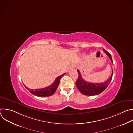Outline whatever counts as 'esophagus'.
<instances>
[{"label": "esophagus", "mask_w": 133, "mask_h": 133, "mask_svg": "<svg viewBox=\"0 0 133 133\" xmlns=\"http://www.w3.org/2000/svg\"><path fill=\"white\" fill-rule=\"evenodd\" d=\"M72 68H73V66H70V67H68V69H67V70H68V71H69V70H70V69H72Z\"/></svg>", "instance_id": "1"}]
</instances>
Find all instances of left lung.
Masks as SVG:
<instances>
[{
    "instance_id": "obj_1",
    "label": "left lung",
    "mask_w": 133,
    "mask_h": 133,
    "mask_svg": "<svg viewBox=\"0 0 133 133\" xmlns=\"http://www.w3.org/2000/svg\"><path fill=\"white\" fill-rule=\"evenodd\" d=\"M104 52L108 56V57L113 64L111 55L105 49H104ZM77 71L78 73V77L77 81L76 82V85L82 94L87 96L96 95L105 90L111 81L113 74V70H112L111 76L105 82L101 83H92L84 81L78 69H77Z\"/></svg>"
}]
</instances>
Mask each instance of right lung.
Returning a JSON list of instances; mask_svg holds the SVG:
<instances>
[{
  "instance_id": "add662e5",
  "label": "right lung",
  "mask_w": 133,
  "mask_h": 133,
  "mask_svg": "<svg viewBox=\"0 0 133 133\" xmlns=\"http://www.w3.org/2000/svg\"><path fill=\"white\" fill-rule=\"evenodd\" d=\"M65 75V73L59 76H58V77H57L51 85L45 88L32 89L28 88L25 86L32 94L34 95L39 96V97H48L51 95H52L55 93V92L56 91L57 88L59 85V82L61 78Z\"/></svg>"
}]
</instances>
